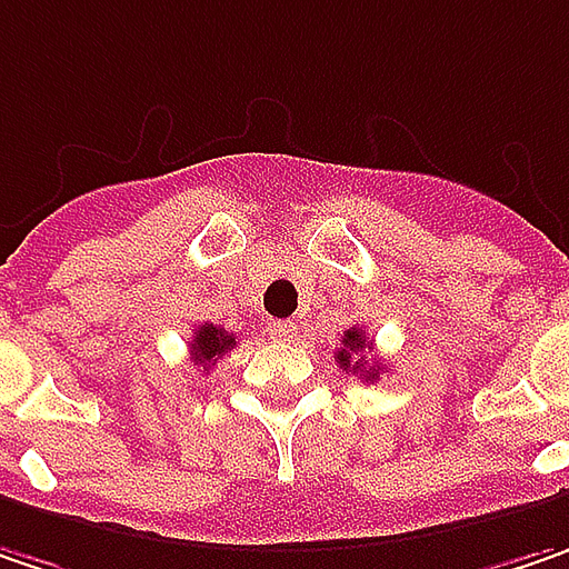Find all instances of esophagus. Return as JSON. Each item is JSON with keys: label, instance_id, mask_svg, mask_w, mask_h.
Returning <instances> with one entry per match:
<instances>
[{"label": "esophagus", "instance_id": "obj_1", "mask_svg": "<svg viewBox=\"0 0 569 569\" xmlns=\"http://www.w3.org/2000/svg\"><path fill=\"white\" fill-rule=\"evenodd\" d=\"M270 331H273V337H280V340H289L299 328H296V321H270Z\"/></svg>", "mask_w": 569, "mask_h": 569}]
</instances>
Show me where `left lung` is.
Instances as JSON below:
<instances>
[{"label": "left lung", "instance_id": "8db88e82", "mask_svg": "<svg viewBox=\"0 0 569 569\" xmlns=\"http://www.w3.org/2000/svg\"><path fill=\"white\" fill-rule=\"evenodd\" d=\"M362 350H366V331L350 328V331H343L340 350H337V357L333 359L340 362V369H350L353 376H362L366 382H376V379H379V362H376V366H366Z\"/></svg>", "mask_w": 569, "mask_h": 569}]
</instances>
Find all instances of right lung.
<instances>
[{
  "instance_id": "obj_1",
  "label": "right lung",
  "mask_w": 569,
  "mask_h": 569,
  "mask_svg": "<svg viewBox=\"0 0 569 569\" xmlns=\"http://www.w3.org/2000/svg\"><path fill=\"white\" fill-rule=\"evenodd\" d=\"M236 347V333H229L226 328L216 325H200L193 337H190V357L197 366H203V372L216 366V359H222L229 350Z\"/></svg>"
}]
</instances>
